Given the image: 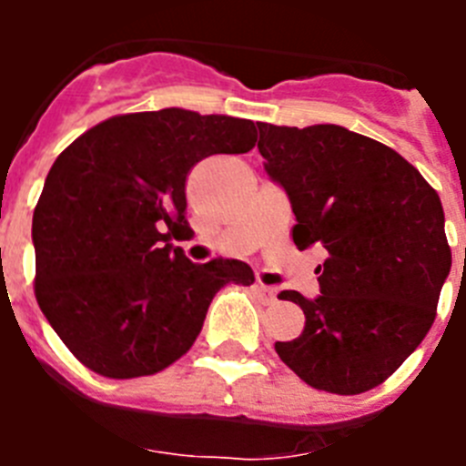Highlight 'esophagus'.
Here are the masks:
<instances>
[{"label":"esophagus","instance_id":"esophagus-1","mask_svg":"<svg viewBox=\"0 0 466 466\" xmlns=\"http://www.w3.org/2000/svg\"><path fill=\"white\" fill-rule=\"evenodd\" d=\"M254 294L258 296V300H261V303H266V306H268V303H273L275 300V289L273 287H266V284H254Z\"/></svg>","mask_w":466,"mask_h":466}]
</instances>
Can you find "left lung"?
Listing matches in <instances>:
<instances>
[{"mask_svg":"<svg viewBox=\"0 0 466 466\" xmlns=\"http://www.w3.org/2000/svg\"><path fill=\"white\" fill-rule=\"evenodd\" d=\"M258 151L294 209L299 249L322 245L319 296L279 360L315 390L361 394L392 376L434 324L451 273L439 193L394 149L343 126L257 123Z\"/></svg>","mask_w":466,"mask_h":466,"instance_id":"1","label":"left lung"}]
</instances>
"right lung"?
Masks as SVG:
<instances>
[{
  "mask_svg": "<svg viewBox=\"0 0 466 466\" xmlns=\"http://www.w3.org/2000/svg\"><path fill=\"white\" fill-rule=\"evenodd\" d=\"M254 144L247 118L170 106L106 118L57 156L32 217L35 296L90 371H163L187 355L224 284L254 282L238 258L193 263L172 245L193 233L188 170Z\"/></svg>",
  "mask_w": 466,
  "mask_h": 466,
  "instance_id": "right-lung-1",
  "label": "right lung"
}]
</instances>
